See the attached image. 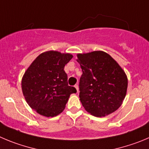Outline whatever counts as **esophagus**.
Wrapping results in <instances>:
<instances>
[{
    "label": "esophagus",
    "mask_w": 149,
    "mask_h": 149,
    "mask_svg": "<svg viewBox=\"0 0 149 149\" xmlns=\"http://www.w3.org/2000/svg\"><path fill=\"white\" fill-rule=\"evenodd\" d=\"M74 87L76 89V90H77V93H78V91H79V86H78V84H76V85L74 86Z\"/></svg>",
    "instance_id": "34e87169"
}]
</instances>
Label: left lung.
Returning <instances> with one entry per match:
<instances>
[{
	"mask_svg": "<svg viewBox=\"0 0 149 149\" xmlns=\"http://www.w3.org/2000/svg\"><path fill=\"white\" fill-rule=\"evenodd\" d=\"M82 75L79 98L87 112L104 117L121 106L126 95L128 79L118 63L106 52L78 54Z\"/></svg>",
	"mask_w": 149,
	"mask_h": 149,
	"instance_id": "1",
	"label": "left lung"
}]
</instances>
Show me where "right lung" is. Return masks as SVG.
Wrapping results in <instances>:
<instances>
[{
  "label": "right lung",
  "mask_w": 149,
  "mask_h": 149,
  "mask_svg": "<svg viewBox=\"0 0 149 149\" xmlns=\"http://www.w3.org/2000/svg\"><path fill=\"white\" fill-rule=\"evenodd\" d=\"M73 58L70 54L48 51L37 56L22 78L23 94L31 109L45 117L63 112L75 87L68 86L65 65Z\"/></svg>",
  "instance_id": "obj_1"
}]
</instances>
